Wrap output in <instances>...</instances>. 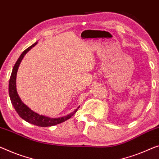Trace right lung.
Listing matches in <instances>:
<instances>
[{
	"label": "right lung",
	"mask_w": 159,
	"mask_h": 159,
	"mask_svg": "<svg viewBox=\"0 0 159 159\" xmlns=\"http://www.w3.org/2000/svg\"><path fill=\"white\" fill-rule=\"evenodd\" d=\"M38 43V42H35L32 46L28 47L27 49H25L24 51L21 53V55L19 57L18 59L16 61L15 66H13V70H12L11 75L10 78V80H9V86H8V91H9V96H10L11 101L13 106L15 108L16 112L18 113L21 118L25 120V121L30 124H34L37 126H41V127H47V126H52V125H55L56 124H59L61 123L64 122L66 120L73 116L75 113H76L78 110L75 109L70 114L65 116L60 117V118H50L48 116L43 115H40L39 113L35 112L34 111L30 109L27 105L21 101L20 97H19L17 90H16V75H17L18 69L21 61L23 60V57L26 54L30 49Z\"/></svg>",
	"instance_id": "obj_1"
}]
</instances>
